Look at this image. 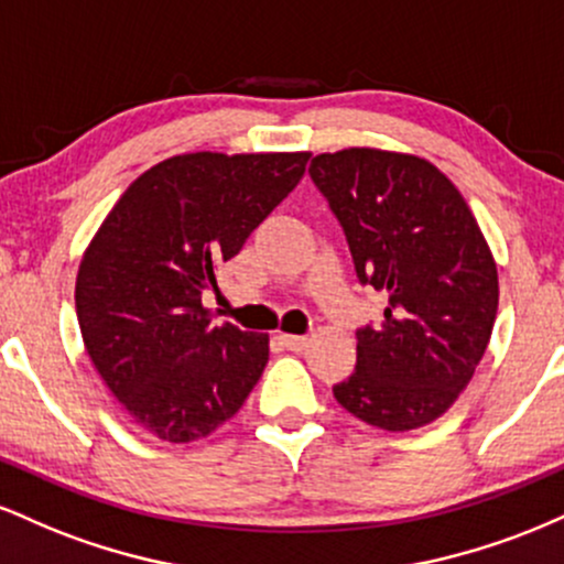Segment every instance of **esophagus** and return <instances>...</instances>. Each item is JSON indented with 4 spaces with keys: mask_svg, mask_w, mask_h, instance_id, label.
I'll return each mask as SVG.
<instances>
[{
    "mask_svg": "<svg viewBox=\"0 0 564 564\" xmlns=\"http://www.w3.org/2000/svg\"><path fill=\"white\" fill-rule=\"evenodd\" d=\"M281 345L291 349V352H302L310 345L307 336H294V334H281Z\"/></svg>",
    "mask_w": 564,
    "mask_h": 564,
    "instance_id": "esophagus-1",
    "label": "esophagus"
}]
</instances>
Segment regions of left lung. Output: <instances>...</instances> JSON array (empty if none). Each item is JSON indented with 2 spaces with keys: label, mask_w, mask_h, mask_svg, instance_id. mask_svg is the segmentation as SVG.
<instances>
[{
  "label": "left lung",
  "mask_w": 564,
  "mask_h": 564,
  "mask_svg": "<svg viewBox=\"0 0 564 564\" xmlns=\"http://www.w3.org/2000/svg\"><path fill=\"white\" fill-rule=\"evenodd\" d=\"M345 228L360 283L387 294L379 328L358 332V364L334 398L387 432L432 424L488 349L498 310L490 246L458 187L411 153L345 148L310 161Z\"/></svg>",
  "instance_id": "left-lung-1"
}]
</instances>
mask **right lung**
Instances as JSON below:
<instances>
[{
	"label": "right lung",
	"mask_w": 564,
	"mask_h": 564,
	"mask_svg": "<svg viewBox=\"0 0 564 564\" xmlns=\"http://www.w3.org/2000/svg\"><path fill=\"white\" fill-rule=\"evenodd\" d=\"M310 153H183L142 172L84 251L76 318L89 360L132 422L191 443L238 413L270 336L215 326L219 264L294 191Z\"/></svg>",
	"instance_id": "right-lung-1"
}]
</instances>
